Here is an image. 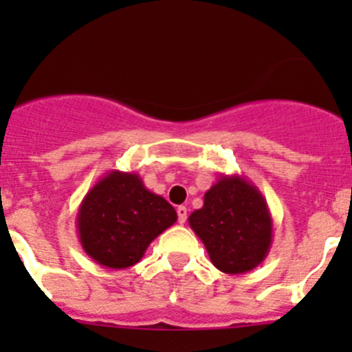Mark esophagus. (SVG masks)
Returning a JSON list of instances; mask_svg holds the SVG:
<instances>
[{
	"mask_svg": "<svg viewBox=\"0 0 352 352\" xmlns=\"http://www.w3.org/2000/svg\"><path fill=\"white\" fill-rule=\"evenodd\" d=\"M176 213H178V222L179 223H185L186 222V208L185 206H179L178 210H176Z\"/></svg>",
	"mask_w": 352,
	"mask_h": 352,
	"instance_id": "1",
	"label": "esophagus"
}]
</instances>
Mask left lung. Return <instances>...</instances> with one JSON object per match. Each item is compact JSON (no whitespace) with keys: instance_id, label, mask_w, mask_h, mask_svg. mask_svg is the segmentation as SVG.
I'll return each mask as SVG.
<instances>
[{"instance_id":"obj_1","label":"left lung","mask_w":352,"mask_h":352,"mask_svg":"<svg viewBox=\"0 0 352 352\" xmlns=\"http://www.w3.org/2000/svg\"><path fill=\"white\" fill-rule=\"evenodd\" d=\"M214 268L241 275L257 268L273 239V219L261 190L245 176H222L188 217Z\"/></svg>"}]
</instances>
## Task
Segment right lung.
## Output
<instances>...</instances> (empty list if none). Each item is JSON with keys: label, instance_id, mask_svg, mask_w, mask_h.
<instances>
[{"label": "right lung", "instance_id": "obj_1", "mask_svg": "<svg viewBox=\"0 0 352 352\" xmlns=\"http://www.w3.org/2000/svg\"><path fill=\"white\" fill-rule=\"evenodd\" d=\"M76 220L82 250L100 266L125 270L142 259L178 214L162 195L146 188L139 174L114 169L84 195Z\"/></svg>", "mask_w": 352, "mask_h": 352}]
</instances>
